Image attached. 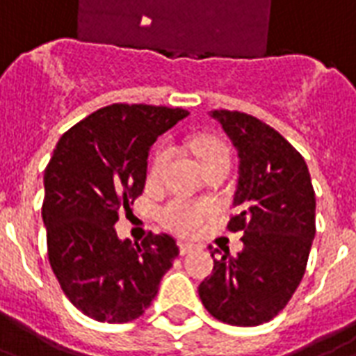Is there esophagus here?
I'll use <instances>...</instances> for the list:
<instances>
[{
  "label": "esophagus",
  "instance_id": "esophagus-1",
  "mask_svg": "<svg viewBox=\"0 0 356 356\" xmlns=\"http://www.w3.org/2000/svg\"><path fill=\"white\" fill-rule=\"evenodd\" d=\"M193 250H194L193 244H186V242H179V254H181V255L191 254Z\"/></svg>",
  "mask_w": 356,
  "mask_h": 356
}]
</instances>
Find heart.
I'll use <instances>...</instances> for the list:
<instances>
[{
    "label": "heart",
    "mask_w": 356,
    "mask_h": 356,
    "mask_svg": "<svg viewBox=\"0 0 356 356\" xmlns=\"http://www.w3.org/2000/svg\"><path fill=\"white\" fill-rule=\"evenodd\" d=\"M194 154L200 160L202 168L216 160H229L231 162V148L227 143L219 140L217 137L202 135L191 143ZM170 156V147L162 143L154 150V156L150 160V175H158L162 171L163 163ZM216 213V206L208 200H196V198H185L175 196L170 202H165L160 209V223L168 231L181 234V236H193L202 227L208 223Z\"/></svg>",
    "instance_id": "1"
}]
</instances>
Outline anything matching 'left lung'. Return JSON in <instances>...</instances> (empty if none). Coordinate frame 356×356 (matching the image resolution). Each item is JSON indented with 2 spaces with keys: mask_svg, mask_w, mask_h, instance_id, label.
Returning a JSON list of instances; mask_svg holds the SVG:
<instances>
[{
  "mask_svg": "<svg viewBox=\"0 0 356 356\" xmlns=\"http://www.w3.org/2000/svg\"><path fill=\"white\" fill-rule=\"evenodd\" d=\"M238 150V209L227 229L242 231L244 250L213 257V273L198 288L204 307L232 326H259L288 305L305 275L314 238L313 183L303 156L261 120L213 110Z\"/></svg>",
  "mask_w": 356,
  "mask_h": 356,
  "instance_id": "1",
  "label": "left lung"
}]
</instances>
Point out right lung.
Returning <instances> with one entry per match:
<instances>
[{
  "mask_svg": "<svg viewBox=\"0 0 356 356\" xmlns=\"http://www.w3.org/2000/svg\"><path fill=\"white\" fill-rule=\"evenodd\" d=\"M188 116L183 108L110 104L58 139L45 168L42 217L47 255L65 296L99 322L139 318L179 255L175 240H120L114 225L147 181L154 140Z\"/></svg>",
  "mask_w": 356,
  "mask_h": 356,
  "instance_id": "obj_1",
  "label": "right lung"
}]
</instances>
